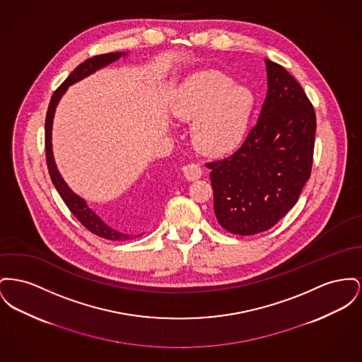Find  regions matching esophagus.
Here are the masks:
<instances>
[{
    "label": "esophagus",
    "mask_w": 362,
    "mask_h": 362,
    "mask_svg": "<svg viewBox=\"0 0 362 362\" xmlns=\"http://www.w3.org/2000/svg\"><path fill=\"white\" fill-rule=\"evenodd\" d=\"M183 175L187 180H195V179H199L202 176V168L198 165V164H187L185 168H183Z\"/></svg>",
    "instance_id": "34e87169"
}]
</instances>
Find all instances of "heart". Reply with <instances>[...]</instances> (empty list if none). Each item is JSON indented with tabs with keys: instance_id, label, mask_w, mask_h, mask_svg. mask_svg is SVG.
<instances>
[{
	"instance_id": "1",
	"label": "heart",
	"mask_w": 362,
	"mask_h": 362,
	"mask_svg": "<svg viewBox=\"0 0 362 362\" xmlns=\"http://www.w3.org/2000/svg\"><path fill=\"white\" fill-rule=\"evenodd\" d=\"M255 105L246 86L220 71H204L190 78L170 105L175 117L193 122L194 145L205 153H221L242 139Z\"/></svg>"
}]
</instances>
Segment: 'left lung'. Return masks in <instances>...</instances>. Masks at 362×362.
Instances as JSON below:
<instances>
[{"label": "left lung", "instance_id": "obj_1", "mask_svg": "<svg viewBox=\"0 0 362 362\" xmlns=\"http://www.w3.org/2000/svg\"><path fill=\"white\" fill-rule=\"evenodd\" d=\"M265 65L268 91L255 126L239 149L206 164L214 214L231 234L272 228L297 204L312 172L313 105L281 65L271 60Z\"/></svg>", "mask_w": 362, "mask_h": 362}]
</instances>
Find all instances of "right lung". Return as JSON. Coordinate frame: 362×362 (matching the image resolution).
<instances>
[{
    "instance_id": "1",
    "label": "right lung",
    "mask_w": 362,
    "mask_h": 362,
    "mask_svg": "<svg viewBox=\"0 0 362 362\" xmlns=\"http://www.w3.org/2000/svg\"><path fill=\"white\" fill-rule=\"evenodd\" d=\"M126 53L122 52H116V53H107V54H98L94 57L87 59L85 63L78 65L71 74L69 76L65 79L62 86L53 93L52 100L49 103V107L46 112V120H45V150H46V164H47V170L50 179L56 187V190L60 194V197L63 198L65 205L68 206V209L72 212V214L82 223V226H85L86 228L97 236H101L107 240H127L131 239L132 236L128 234L119 233L113 228H110L107 226L95 213L93 212L85 199H82L81 197H78L75 192H72L64 179L62 177V175L59 173L57 167L54 164V158H53V153H52V124H53V117H54V110L62 98V95L64 94L65 90L68 88V86L74 85L79 81H82L86 76H88L90 74L95 72L97 69L110 64L113 62H116L117 59H120L122 56H124ZM139 236V235H138Z\"/></svg>"
}]
</instances>
